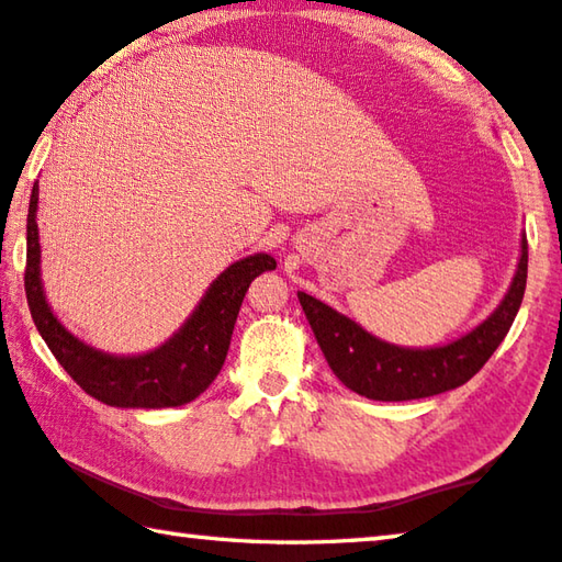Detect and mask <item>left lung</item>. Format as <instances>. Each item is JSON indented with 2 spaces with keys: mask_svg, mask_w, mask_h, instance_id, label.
<instances>
[{
  "mask_svg": "<svg viewBox=\"0 0 562 562\" xmlns=\"http://www.w3.org/2000/svg\"><path fill=\"white\" fill-rule=\"evenodd\" d=\"M526 279L528 241L524 232L514 281L494 313L464 336L431 348H407L382 340L303 291H299V301L323 356L342 385L368 400L405 402L461 387L486 366L514 326L526 293Z\"/></svg>",
  "mask_w": 562,
  "mask_h": 562,
  "instance_id": "8db88e82",
  "label": "left lung"
}]
</instances>
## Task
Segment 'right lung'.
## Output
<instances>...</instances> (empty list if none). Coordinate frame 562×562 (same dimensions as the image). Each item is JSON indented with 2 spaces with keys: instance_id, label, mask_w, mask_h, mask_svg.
<instances>
[{
  "instance_id": "right-lung-1",
  "label": "right lung",
  "mask_w": 562,
  "mask_h": 562,
  "mask_svg": "<svg viewBox=\"0 0 562 562\" xmlns=\"http://www.w3.org/2000/svg\"><path fill=\"white\" fill-rule=\"evenodd\" d=\"M38 182H34L26 214V273L24 289L34 326L54 358L81 390L111 407L165 409L180 407L202 395L226 360L232 330L249 283L276 269L271 254H251L216 276L187 321L162 346L137 356H115L76 338L54 316L42 281L38 246Z\"/></svg>"
}]
</instances>
